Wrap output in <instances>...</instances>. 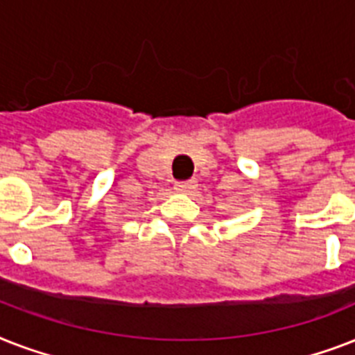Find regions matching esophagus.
<instances>
[{"label":"esophagus","mask_w":355,"mask_h":355,"mask_svg":"<svg viewBox=\"0 0 355 355\" xmlns=\"http://www.w3.org/2000/svg\"><path fill=\"white\" fill-rule=\"evenodd\" d=\"M195 188H197V182H195V180H184V182L175 184V189H177L178 193H191Z\"/></svg>","instance_id":"obj_1"}]
</instances>
